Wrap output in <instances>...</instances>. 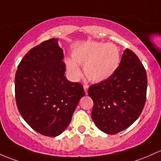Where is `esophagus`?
<instances>
[{"mask_svg":"<svg viewBox=\"0 0 161 161\" xmlns=\"http://www.w3.org/2000/svg\"><path fill=\"white\" fill-rule=\"evenodd\" d=\"M83 88H84L85 92H86V94L87 95L88 94V89H89V86H88V85H84Z\"/></svg>","mask_w":161,"mask_h":161,"instance_id":"1","label":"esophagus"}]
</instances>
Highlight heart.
I'll list each match as a JSON object with an SVG mask.
<instances>
[{
	"label": "heart",
	"instance_id": "b5f03b06",
	"mask_svg": "<svg viewBox=\"0 0 161 161\" xmlns=\"http://www.w3.org/2000/svg\"><path fill=\"white\" fill-rule=\"evenodd\" d=\"M72 59H66L67 72L72 79L82 75L78 66H84L86 78L92 82H101L111 78L117 71L121 61L119 49L112 43L86 41L72 49Z\"/></svg>",
	"mask_w": 161,
	"mask_h": 161
}]
</instances>
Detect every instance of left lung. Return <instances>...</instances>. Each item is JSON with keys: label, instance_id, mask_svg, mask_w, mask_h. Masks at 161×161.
I'll return each mask as SVG.
<instances>
[{"label": "left lung", "instance_id": "left-lung-1", "mask_svg": "<svg viewBox=\"0 0 161 161\" xmlns=\"http://www.w3.org/2000/svg\"><path fill=\"white\" fill-rule=\"evenodd\" d=\"M147 86L144 66L135 53L125 49L115 73L89 89L94 102L92 118L97 128L114 135L131 125L144 108Z\"/></svg>", "mask_w": 161, "mask_h": 161}]
</instances>
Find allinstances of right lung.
<instances>
[{"instance_id": "right-lung-1", "label": "right lung", "mask_w": 161, "mask_h": 161, "mask_svg": "<svg viewBox=\"0 0 161 161\" xmlns=\"http://www.w3.org/2000/svg\"><path fill=\"white\" fill-rule=\"evenodd\" d=\"M63 49L52 38L33 47L17 67L15 98L20 114L38 133L56 137L71 121L83 86L65 75Z\"/></svg>"}]
</instances>
